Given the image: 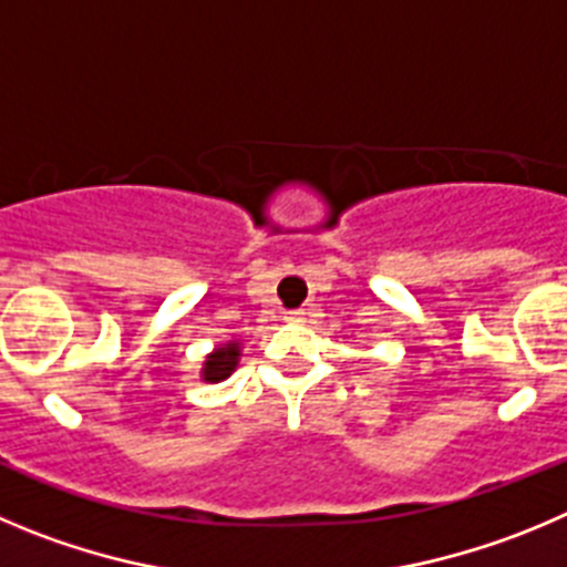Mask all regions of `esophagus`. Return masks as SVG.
I'll return each instance as SVG.
<instances>
[{"label":"esophagus","instance_id":"34e87169","mask_svg":"<svg viewBox=\"0 0 567 567\" xmlns=\"http://www.w3.org/2000/svg\"><path fill=\"white\" fill-rule=\"evenodd\" d=\"M285 321H288V324H305V321H308V313H305V310H290V313H285Z\"/></svg>","mask_w":567,"mask_h":567}]
</instances>
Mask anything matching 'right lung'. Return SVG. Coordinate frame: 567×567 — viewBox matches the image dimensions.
<instances>
[{"label": "right lung", "mask_w": 567, "mask_h": 567, "mask_svg": "<svg viewBox=\"0 0 567 567\" xmlns=\"http://www.w3.org/2000/svg\"><path fill=\"white\" fill-rule=\"evenodd\" d=\"M237 358H240V343H224V347L215 349L212 355H206L200 378H204L206 383H220V380H226L237 369Z\"/></svg>", "instance_id": "1"}]
</instances>
